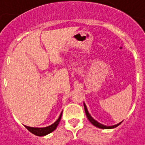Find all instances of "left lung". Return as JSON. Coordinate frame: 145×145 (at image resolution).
<instances>
[{
	"instance_id": "8db88e82",
	"label": "left lung",
	"mask_w": 145,
	"mask_h": 145,
	"mask_svg": "<svg viewBox=\"0 0 145 145\" xmlns=\"http://www.w3.org/2000/svg\"><path fill=\"white\" fill-rule=\"evenodd\" d=\"M84 111H85V113H86V116H87L89 121L90 122L93 124V125H95L96 127L101 128V129H112V128H115L116 126H118L121 123V122H120L119 124H116L115 125H112V126H106V125H102V124H100L99 122H98L97 121H95V120L90 116V114L89 113V112H88V110H87V107L85 106V104H84Z\"/></svg>"
}]
</instances>
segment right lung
Wrapping results in <instances>:
<instances>
[{
    "label": "right lung",
    "instance_id": "1",
    "mask_svg": "<svg viewBox=\"0 0 145 145\" xmlns=\"http://www.w3.org/2000/svg\"><path fill=\"white\" fill-rule=\"evenodd\" d=\"M61 115L62 113H61V115L59 116V118L57 119V121H56L55 123H53L52 125L47 126V127H44V128H33V127H29V126H26L25 127L27 128V130L30 131L32 134L35 135H38V136H43V135H46L47 134L52 132L53 131H55L56 128L57 127L58 124L61 121Z\"/></svg>",
    "mask_w": 145,
    "mask_h": 145
}]
</instances>
